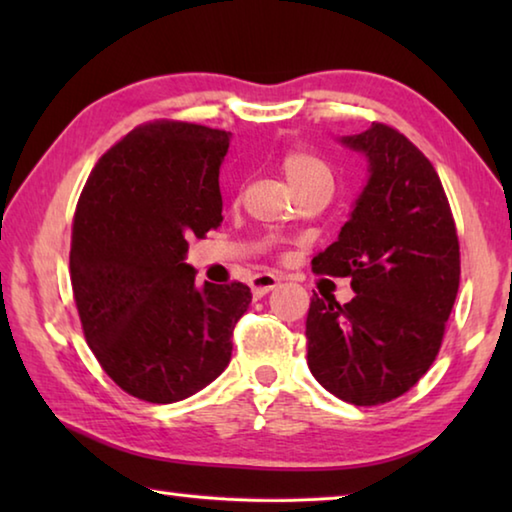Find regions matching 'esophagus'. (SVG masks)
Returning a JSON list of instances; mask_svg holds the SVG:
<instances>
[{
  "label": "esophagus",
  "mask_w": 512,
  "mask_h": 512,
  "mask_svg": "<svg viewBox=\"0 0 512 512\" xmlns=\"http://www.w3.org/2000/svg\"><path fill=\"white\" fill-rule=\"evenodd\" d=\"M277 284H280V277H275L271 273H259L253 277V282H250V289H253L255 296H266V293L273 291Z\"/></svg>",
  "instance_id": "1"
}]
</instances>
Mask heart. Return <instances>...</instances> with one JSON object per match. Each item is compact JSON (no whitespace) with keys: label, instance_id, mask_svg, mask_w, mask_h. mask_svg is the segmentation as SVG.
Segmentation results:
<instances>
[{"label":"heart","instance_id":"b5f03b06","mask_svg":"<svg viewBox=\"0 0 512 512\" xmlns=\"http://www.w3.org/2000/svg\"><path fill=\"white\" fill-rule=\"evenodd\" d=\"M280 169L291 185L293 192H298L302 187L309 185H332V171H329L327 164L318 158V155L302 151V149H291L282 155Z\"/></svg>","mask_w":512,"mask_h":512}]
</instances>
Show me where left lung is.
I'll return each mask as SVG.
<instances>
[{"mask_svg":"<svg viewBox=\"0 0 512 512\" xmlns=\"http://www.w3.org/2000/svg\"><path fill=\"white\" fill-rule=\"evenodd\" d=\"M343 144L366 153L370 178L339 239L311 268L350 277L354 298L339 305L314 293L307 366L339 400L377 406L411 391L436 361L461 280V246L443 183L409 137L372 121Z\"/></svg>","mask_w":512,"mask_h":512,"instance_id":"obj_1","label":"left lung"}]
</instances>
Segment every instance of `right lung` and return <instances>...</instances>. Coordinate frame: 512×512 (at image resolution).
I'll use <instances>...</instances> for the list:
<instances>
[{"label":"right lung","mask_w":512,"mask_h":512,"mask_svg":"<svg viewBox=\"0 0 512 512\" xmlns=\"http://www.w3.org/2000/svg\"><path fill=\"white\" fill-rule=\"evenodd\" d=\"M230 133L178 119L133 128L94 164L74 212L69 277L94 357L137 400L194 395L230 363L241 282L196 287L187 239L223 221Z\"/></svg>","instance_id":"obj_1"}]
</instances>
